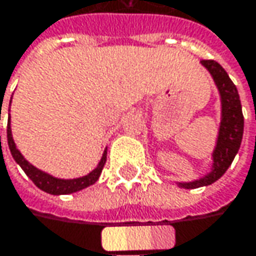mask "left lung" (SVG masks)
I'll list each match as a JSON object with an SVG mask.
<instances>
[{
  "label": "left lung",
  "mask_w": 256,
  "mask_h": 256,
  "mask_svg": "<svg viewBox=\"0 0 256 256\" xmlns=\"http://www.w3.org/2000/svg\"><path fill=\"white\" fill-rule=\"evenodd\" d=\"M214 78V82L220 90L221 104H222V120L220 126V136L214 151V168L211 174L205 176L190 183H180V188L184 189H196L200 186H208L218 180L227 172L230 164L233 162L236 154L240 148L242 136H244V114L242 104L236 89V84L228 78L227 72L214 60H202L200 61Z\"/></svg>",
  "instance_id": "left-lung-1"
}]
</instances>
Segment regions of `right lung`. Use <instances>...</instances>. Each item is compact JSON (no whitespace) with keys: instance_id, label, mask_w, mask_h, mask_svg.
Returning <instances> with one entry per match:
<instances>
[{"instance_id":"right-lung-1","label":"right lung","mask_w":256,"mask_h":256,"mask_svg":"<svg viewBox=\"0 0 256 256\" xmlns=\"http://www.w3.org/2000/svg\"><path fill=\"white\" fill-rule=\"evenodd\" d=\"M1 112V108H0ZM1 139V138H0ZM7 140H8V148L12 151V158L16 160V162L23 168V172L28 174V177L35 183L36 186L46 192V194H51V195H67V194H73V192H78V190H82L90 184H94L100 176H101V172L104 168L105 161H106V150L104 151V155L98 164V167L90 172L88 176H83V177H79V178H72V180H62V178H56L52 176L46 174L40 170L35 168L32 164H29L23 155L18 152V150L16 148L14 145V140H12V128H10V120H8V126H7Z\"/></svg>"}]
</instances>
